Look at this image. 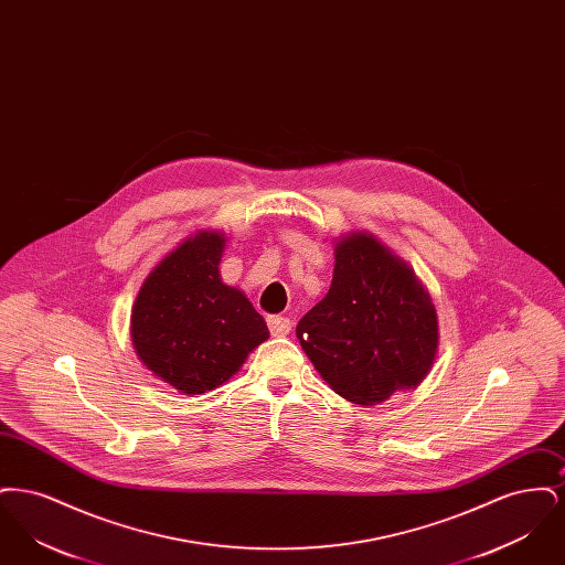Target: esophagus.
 I'll return each instance as SVG.
<instances>
[{"label": "esophagus", "mask_w": 565, "mask_h": 565, "mask_svg": "<svg viewBox=\"0 0 565 565\" xmlns=\"http://www.w3.org/2000/svg\"><path fill=\"white\" fill-rule=\"evenodd\" d=\"M267 323H269V330L273 337H286V334H290V330H292V322H290L288 318H281V316H270Z\"/></svg>", "instance_id": "esophagus-1"}]
</instances>
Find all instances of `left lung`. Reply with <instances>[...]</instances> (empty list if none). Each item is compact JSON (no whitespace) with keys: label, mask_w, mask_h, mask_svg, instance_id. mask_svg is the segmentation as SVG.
<instances>
[{"label":"left lung","mask_w":565,"mask_h":565,"mask_svg":"<svg viewBox=\"0 0 565 565\" xmlns=\"http://www.w3.org/2000/svg\"><path fill=\"white\" fill-rule=\"evenodd\" d=\"M296 337L323 381L362 406L415 390L440 339L428 288L366 231L334 239L330 290L298 322Z\"/></svg>","instance_id":"obj_1"}]
</instances>
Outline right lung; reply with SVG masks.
I'll use <instances>...</instances> for the list:
<instances>
[{"mask_svg": "<svg viewBox=\"0 0 565 565\" xmlns=\"http://www.w3.org/2000/svg\"><path fill=\"white\" fill-rule=\"evenodd\" d=\"M222 231H196L148 273L131 309L141 364L180 394L220 387L269 339L265 318L220 277Z\"/></svg>", "mask_w": 565, "mask_h": 565, "instance_id": "right-lung-1", "label": "right lung"}]
</instances>
